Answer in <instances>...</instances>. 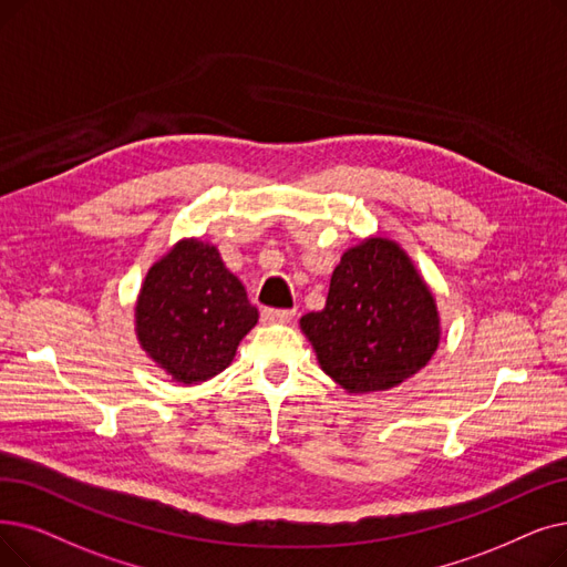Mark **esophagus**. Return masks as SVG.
<instances>
[{"label":"esophagus","mask_w":567,"mask_h":567,"mask_svg":"<svg viewBox=\"0 0 567 567\" xmlns=\"http://www.w3.org/2000/svg\"><path fill=\"white\" fill-rule=\"evenodd\" d=\"M293 310H276V308H266L264 312H261V319L264 322H268V324H285V322H289V319H293Z\"/></svg>","instance_id":"obj_1"}]
</instances>
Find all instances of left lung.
Masks as SVG:
<instances>
[{
	"instance_id": "1",
	"label": "left lung",
	"mask_w": 567,
	"mask_h": 567,
	"mask_svg": "<svg viewBox=\"0 0 567 567\" xmlns=\"http://www.w3.org/2000/svg\"><path fill=\"white\" fill-rule=\"evenodd\" d=\"M319 368L348 393L389 391L440 344L431 287L396 240L368 236L333 268L327 306L301 317Z\"/></svg>"
}]
</instances>
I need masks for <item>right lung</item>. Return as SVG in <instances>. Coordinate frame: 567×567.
I'll return each instance as SVG.
<instances>
[{
	"mask_svg": "<svg viewBox=\"0 0 567 567\" xmlns=\"http://www.w3.org/2000/svg\"><path fill=\"white\" fill-rule=\"evenodd\" d=\"M257 319V308L215 245L194 236L147 268L134 306L143 352L181 384L223 373Z\"/></svg>",
	"mask_w": 567,
	"mask_h": 567,
	"instance_id": "add662e5",
	"label": "right lung"
}]
</instances>
